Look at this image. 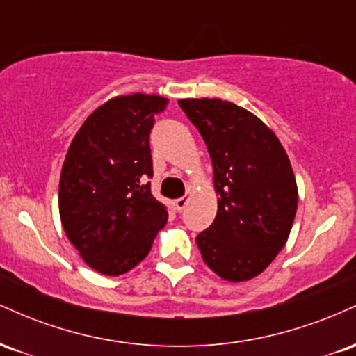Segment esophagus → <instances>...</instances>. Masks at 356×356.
Listing matches in <instances>:
<instances>
[{
	"instance_id": "34e87169",
	"label": "esophagus",
	"mask_w": 356,
	"mask_h": 356,
	"mask_svg": "<svg viewBox=\"0 0 356 356\" xmlns=\"http://www.w3.org/2000/svg\"><path fill=\"white\" fill-rule=\"evenodd\" d=\"M189 195H184V197H179V199H175L174 201V206H175V209L177 211H184L186 209V206H187V202H189Z\"/></svg>"
}]
</instances>
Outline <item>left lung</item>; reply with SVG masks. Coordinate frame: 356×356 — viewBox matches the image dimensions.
<instances>
[{
	"instance_id": "8db88e82",
	"label": "left lung",
	"mask_w": 356,
	"mask_h": 356,
	"mask_svg": "<svg viewBox=\"0 0 356 356\" xmlns=\"http://www.w3.org/2000/svg\"><path fill=\"white\" fill-rule=\"evenodd\" d=\"M212 162L214 222L195 238L204 263L231 283L261 275L291 232L298 187L288 154L249 110L220 99H182Z\"/></svg>"
}]
</instances>
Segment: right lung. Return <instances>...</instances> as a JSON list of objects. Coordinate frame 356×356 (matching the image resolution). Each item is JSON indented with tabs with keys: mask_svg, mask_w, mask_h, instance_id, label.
Instances as JSON below:
<instances>
[{
	"mask_svg": "<svg viewBox=\"0 0 356 356\" xmlns=\"http://www.w3.org/2000/svg\"><path fill=\"white\" fill-rule=\"evenodd\" d=\"M167 99L113 97L73 137L60 175L58 207L67 238L90 268L118 276L149 254L169 212L150 192V130Z\"/></svg>",
	"mask_w": 356,
	"mask_h": 356,
	"instance_id": "obj_1",
	"label": "right lung"
}]
</instances>
